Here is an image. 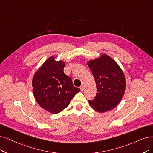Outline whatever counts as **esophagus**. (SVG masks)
<instances>
[{
	"instance_id": "obj_1",
	"label": "esophagus",
	"mask_w": 153,
	"mask_h": 153,
	"mask_svg": "<svg viewBox=\"0 0 153 153\" xmlns=\"http://www.w3.org/2000/svg\"><path fill=\"white\" fill-rule=\"evenodd\" d=\"M80 88L81 91H83V89H84V87H83V85H81L80 87Z\"/></svg>"
}]
</instances>
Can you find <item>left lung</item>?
Here are the masks:
<instances>
[{"mask_svg":"<svg viewBox=\"0 0 153 153\" xmlns=\"http://www.w3.org/2000/svg\"><path fill=\"white\" fill-rule=\"evenodd\" d=\"M97 85L94 99L88 100L95 111L105 112L118 105L126 89V79L123 71L115 61L107 54L88 62Z\"/></svg>","mask_w":153,"mask_h":153,"instance_id":"left-lung-1","label":"left lung"}]
</instances>
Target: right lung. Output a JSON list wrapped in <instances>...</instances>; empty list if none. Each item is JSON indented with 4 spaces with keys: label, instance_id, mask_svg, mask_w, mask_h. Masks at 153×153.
<instances>
[{
    "label": "right lung",
    "instance_id": "right-lung-1",
    "mask_svg": "<svg viewBox=\"0 0 153 153\" xmlns=\"http://www.w3.org/2000/svg\"><path fill=\"white\" fill-rule=\"evenodd\" d=\"M65 62L49 58L36 72L33 79V94L38 104L53 114L68 106L80 89L75 87L71 78L65 74Z\"/></svg>",
    "mask_w": 153,
    "mask_h": 153
}]
</instances>
